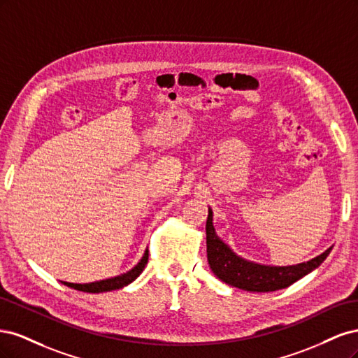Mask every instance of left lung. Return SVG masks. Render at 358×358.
Instances as JSON below:
<instances>
[{
    "mask_svg": "<svg viewBox=\"0 0 358 358\" xmlns=\"http://www.w3.org/2000/svg\"><path fill=\"white\" fill-rule=\"evenodd\" d=\"M206 243H208V262L213 275L231 287L254 292H268L289 287L300 278L312 272L313 268H317L331 251V248H329L326 252L312 258L310 262L300 263L297 266L276 267L249 263L246 259L237 257L216 236L210 209L208 221H206Z\"/></svg>",
    "mask_w": 358,
    "mask_h": 358,
    "instance_id": "1",
    "label": "left lung"
}]
</instances>
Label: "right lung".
Returning a JSON list of instances; mask_svg holds the SVG:
<instances>
[{
    "instance_id": "add662e5",
    "label": "right lung",
    "mask_w": 358,
    "mask_h": 358,
    "mask_svg": "<svg viewBox=\"0 0 358 358\" xmlns=\"http://www.w3.org/2000/svg\"><path fill=\"white\" fill-rule=\"evenodd\" d=\"M148 258H149V252L146 251L143 258L140 259V263L129 270V272L116 276L112 279H106V280H99V282H91V284H71V282H62L64 285H67L70 288H74L78 291H85V292H104V291H112V289H119L128 284H131L133 280L143 272L145 266L148 264Z\"/></svg>"
}]
</instances>
